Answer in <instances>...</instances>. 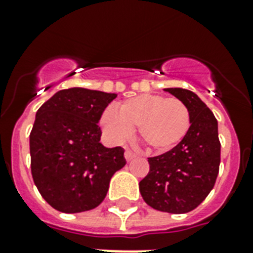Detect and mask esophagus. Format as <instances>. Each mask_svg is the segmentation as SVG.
<instances>
[{"label":"esophagus","instance_id":"34e87169","mask_svg":"<svg viewBox=\"0 0 253 253\" xmlns=\"http://www.w3.org/2000/svg\"><path fill=\"white\" fill-rule=\"evenodd\" d=\"M135 156H136V155H135L131 150H126V152H125V158H126L127 162H131V160H132Z\"/></svg>","mask_w":253,"mask_h":253}]
</instances>
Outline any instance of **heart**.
Instances as JSON below:
<instances>
[{
  "instance_id": "1",
  "label": "heart",
  "mask_w": 253,
  "mask_h": 253,
  "mask_svg": "<svg viewBox=\"0 0 253 253\" xmlns=\"http://www.w3.org/2000/svg\"><path fill=\"white\" fill-rule=\"evenodd\" d=\"M103 130L111 139L123 140L132 128L151 150L167 152L186 136L190 128V113L180 99L159 94H142L107 109L101 117Z\"/></svg>"
}]
</instances>
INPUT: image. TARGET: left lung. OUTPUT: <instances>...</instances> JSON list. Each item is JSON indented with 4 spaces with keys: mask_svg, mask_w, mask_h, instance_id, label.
Listing matches in <instances>:
<instances>
[{
    "mask_svg": "<svg viewBox=\"0 0 253 253\" xmlns=\"http://www.w3.org/2000/svg\"><path fill=\"white\" fill-rule=\"evenodd\" d=\"M190 113V128L174 148L150 158V172L139 190L148 206L159 211L185 214L194 210L211 192L219 172L218 122L206 103L193 91L167 87Z\"/></svg>",
    "mask_w": 253,
    "mask_h": 253,
    "instance_id": "left-lung-1",
    "label": "left lung"
}]
</instances>
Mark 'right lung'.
Masks as SVG:
<instances>
[{
  "mask_svg": "<svg viewBox=\"0 0 253 253\" xmlns=\"http://www.w3.org/2000/svg\"><path fill=\"white\" fill-rule=\"evenodd\" d=\"M115 97L69 87L56 91L37 111L30 134L31 173L42 197L59 211L97 208L113 174L126 166L123 148L99 143V119Z\"/></svg>",
  "mask_w": 253,
  "mask_h": 253,
  "instance_id": "add662e5",
  "label": "right lung"
}]
</instances>
